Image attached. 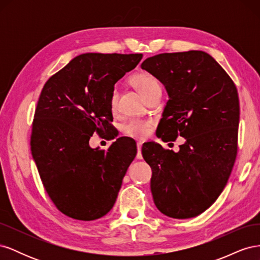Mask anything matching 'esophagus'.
I'll return each mask as SVG.
<instances>
[{
	"label": "esophagus",
	"mask_w": 260,
	"mask_h": 260,
	"mask_svg": "<svg viewBox=\"0 0 260 260\" xmlns=\"http://www.w3.org/2000/svg\"><path fill=\"white\" fill-rule=\"evenodd\" d=\"M137 147H138V155H137V158L138 159H142V154H141V149H142V143L138 142L137 143Z\"/></svg>",
	"instance_id": "34e87169"
}]
</instances>
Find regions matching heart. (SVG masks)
Wrapping results in <instances>:
<instances>
[{
	"mask_svg": "<svg viewBox=\"0 0 260 260\" xmlns=\"http://www.w3.org/2000/svg\"><path fill=\"white\" fill-rule=\"evenodd\" d=\"M130 82L132 85L142 94L143 98H147L155 90L160 89L158 80L154 76L147 73H139L131 77ZM118 90L113 89L109 96V107L113 112L117 111L118 106ZM153 122L146 119H131L123 125V132L129 137L137 139H145L152 130Z\"/></svg>",
	"mask_w": 260,
	"mask_h": 260,
	"instance_id": "1",
	"label": "heart"
}]
</instances>
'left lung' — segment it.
<instances>
[{"label":"left lung","mask_w":260,"mask_h":260,"mask_svg":"<svg viewBox=\"0 0 260 260\" xmlns=\"http://www.w3.org/2000/svg\"><path fill=\"white\" fill-rule=\"evenodd\" d=\"M141 67L165 85L169 96L157 137L166 142L185 139L177 153L158 143L142 147L152 168L154 203L168 217H196L221 194L237 157V86L203 51L158 54Z\"/></svg>","instance_id":"obj_1"}]
</instances>
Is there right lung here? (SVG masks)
<instances>
[{
	"instance_id": "obj_1",
	"label": "right lung",
	"mask_w": 260,
	"mask_h": 260,
	"mask_svg": "<svg viewBox=\"0 0 260 260\" xmlns=\"http://www.w3.org/2000/svg\"><path fill=\"white\" fill-rule=\"evenodd\" d=\"M142 54L85 53L44 84L35 113L31 154L43 186L62 214L83 221L105 216L137 155L135 140L118 138L107 151L89 144L111 129L109 96Z\"/></svg>"
}]
</instances>
